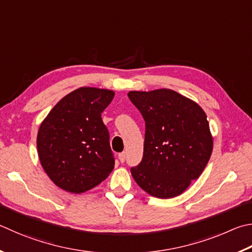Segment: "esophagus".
<instances>
[{
  "label": "esophagus",
  "instance_id": "1",
  "mask_svg": "<svg viewBox=\"0 0 252 252\" xmlns=\"http://www.w3.org/2000/svg\"><path fill=\"white\" fill-rule=\"evenodd\" d=\"M119 159H120L121 163H123V162L126 161V152L119 153Z\"/></svg>",
  "mask_w": 252,
  "mask_h": 252
}]
</instances>
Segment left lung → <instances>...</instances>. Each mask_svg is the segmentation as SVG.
<instances>
[{
    "label": "left lung",
    "instance_id": "obj_1",
    "mask_svg": "<svg viewBox=\"0 0 252 252\" xmlns=\"http://www.w3.org/2000/svg\"><path fill=\"white\" fill-rule=\"evenodd\" d=\"M127 95L145 121L143 158L131 167L132 176L158 198L181 195L212 155L207 117L197 103L170 89L130 91Z\"/></svg>",
    "mask_w": 252,
    "mask_h": 252
}]
</instances>
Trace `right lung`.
<instances>
[{
    "label": "right lung",
    "mask_w": 252,
    "mask_h": 252,
    "mask_svg": "<svg viewBox=\"0 0 252 252\" xmlns=\"http://www.w3.org/2000/svg\"><path fill=\"white\" fill-rule=\"evenodd\" d=\"M113 97L111 90L81 87L63 97L40 125V164L61 189L84 193L112 172L114 154L101 113Z\"/></svg>",
    "instance_id": "right-lung-1"
}]
</instances>
